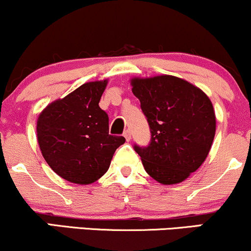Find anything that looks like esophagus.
<instances>
[{"instance_id": "34e87169", "label": "esophagus", "mask_w": 251, "mask_h": 251, "mask_svg": "<svg viewBox=\"0 0 251 251\" xmlns=\"http://www.w3.org/2000/svg\"><path fill=\"white\" fill-rule=\"evenodd\" d=\"M123 136L126 137V141H130L131 140V134H130V131L128 130V129H126L125 133H123Z\"/></svg>"}]
</instances>
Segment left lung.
<instances>
[{"instance_id": "8db88e82", "label": "left lung", "mask_w": 251, "mask_h": 251, "mask_svg": "<svg viewBox=\"0 0 251 251\" xmlns=\"http://www.w3.org/2000/svg\"><path fill=\"white\" fill-rule=\"evenodd\" d=\"M130 84L151 134L147 147L134 146L143 167L160 184L184 181L201 167L212 146L216 116L210 98L174 75L133 78Z\"/></svg>"}]
</instances>
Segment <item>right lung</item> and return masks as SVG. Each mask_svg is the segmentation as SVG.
Segmentation results:
<instances>
[{"label":"right lung","instance_id":"1","mask_svg":"<svg viewBox=\"0 0 251 251\" xmlns=\"http://www.w3.org/2000/svg\"><path fill=\"white\" fill-rule=\"evenodd\" d=\"M108 80L90 81L49 104L36 123L44 159L59 176L88 185L105 174L115 151L126 142L109 134V117L98 105Z\"/></svg>","mask_w":251,"mask_h":251}]
</instances>
